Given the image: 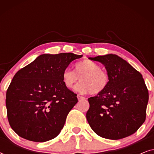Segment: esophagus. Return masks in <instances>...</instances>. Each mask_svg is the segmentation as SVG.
Segmentation results:
<instances>
[{
	"label": "esophagus",
	"mask_w": 154,
	"mask_h": 154,
	"mask_svg": "<svg viewBox=\"0 0 154 154\" xmlns=\"http://www.w3.org/2000/svg\"><path fill=\"white\" fill-rule=\"evenodd\" d=\"M77 97H78V100H83V99H85V97H83L79 95V94H78Z\"/></svg>",
	"instance_id": "obj_1"
}]
</instances>
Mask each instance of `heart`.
Instances as JSON below:
<instances>
[{
    "label": "heart",
    "instance_id": "heart-1",
    "mask_svg": "<svg viewBox=\"0 0 154 154\" xmlns=\"http://www.w3.org/2000/svg\"><path fill=\"white\" fill-rule=\"evenodd\" d=\"M101 66L92 61L86 60L76 63L74 71L69 69L62 72V81L65 87L72 88L80 79L81 82L75 87L81 93L90 92L97 94L104 91L109 83V76Z\"/></svg>",
    "mask_w": 154,
    "mask_h": 154
}]
</instances>
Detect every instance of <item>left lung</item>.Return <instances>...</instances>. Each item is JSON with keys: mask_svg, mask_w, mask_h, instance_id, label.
Segmentation results:
<instances>
[{"mask_svg": "<svg viewBox=\"0 0 154 154\" xmlns=\"http://www.w3.org/2000/svg\"><path fill=\"white\" fill-rule=\"evenodd\" d=\"M104 65L109 83L88 98V122L99 136L120 140L134 134L146 119L149 92L141 73L116 54L89 57Z\"/></svg>", "mask_w": 154, "mask_h": 154, "instance_id": "8db88e82", "label": "left lung"}]
</instances>
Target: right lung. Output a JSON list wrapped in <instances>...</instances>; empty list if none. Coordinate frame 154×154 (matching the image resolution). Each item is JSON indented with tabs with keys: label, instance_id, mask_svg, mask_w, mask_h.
<instances>
[{
	"label": "right lung",
	"instance_id": "obj_1",
	"mask_svg": "<svg viewBox=\"0 0 154 154\" xmlns=\"http://www.w3.org/2000/svg\"><path fill=\"white\" fill-rule=\"evenodd\" d=\"M82 57L71 52L43 54L16 73L5 103L10 125L19 136L44 142L60 134L78 102L77 94L63 83L62 72Z\"/></svg>",
	"mask_w": 154,
	"mask_h": 154
}]
</instances>
